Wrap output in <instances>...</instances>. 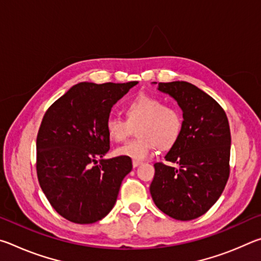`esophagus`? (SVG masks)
<instances>
[{"instance_id":"34e87169","label":"esophagus","mask_w":261,"mask_h":261,"mask_svg":"<svg viewBox=\"0 0 261 261\" xmlns=\"http://www.w3.org/2000/svg\"><path fill=\"white\" fill-rule=\"evenodd\" d=\"M140 165H141V161H138V160H134V161H132V166H134V168L138 167V166H140Z\"/></svg>"}]
</instances>
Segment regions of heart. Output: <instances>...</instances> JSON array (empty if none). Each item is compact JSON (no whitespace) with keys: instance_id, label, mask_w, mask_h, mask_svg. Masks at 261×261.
<instances>
[{"instance_id":"obj_1","label":"heart","mask_w":261,"mask_h":261,"mask_svg":"<svg viewBox=\"0 0 261 261\" xmlns=\"http://www.w3.org/2000/svg\"><path fill=\"white\" fill-rule=\"evenodd\" d=\"M125 118L109 116L106 121V131L115 143L127 139L134 127L139 138L118 147L115 154L132 160H145L151 154L154 145L167 148L179 138L183 118L179 110L173 105L153 94H139L130 100L124 107Z\"/></svg>"}]
</instances>
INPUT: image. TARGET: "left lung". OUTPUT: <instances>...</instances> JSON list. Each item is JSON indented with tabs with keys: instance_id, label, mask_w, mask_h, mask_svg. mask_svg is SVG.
<instances>
[{
	"instance_id": "left-lung-1",
	"label": "left lung",
	"mask_w": 261,
	"mask_h": 261,
	"mask_svg": "<svg viewBox=\"0 0 261 261\" xmlns=\"http://www.w3.org/2000/svg\"><path fill=\"white\" fill-rule=\"evenodd\" d=\"M183 110L179 138L156 162L149 187L154 204L170 218L190 221L204 215L222 194L230 174V127L223 108L188 82L159 83Z\"/></svg>"
}]
</instances>
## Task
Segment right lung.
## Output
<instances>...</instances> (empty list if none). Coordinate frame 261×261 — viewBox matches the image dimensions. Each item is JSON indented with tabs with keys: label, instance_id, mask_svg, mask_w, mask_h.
Returning <instances> with one entry per match:
<instances>
[{
	"label": "right lung",
	"instance_id": "add662e5",
	"mask_svg": "<svg viewBox=\"0 0 261 261\" xmlns=\"http://www.w3.org/2000/svg\"><path fill=\"white\" fill-rule=\"evenodd\" d=\"M138 82L79 83L43 115L37 136L39 184L57 213L73 223L103 219L132 169L127 156L102 159L113 106Z\"/></svg>",
	"mask_w": 261,
	"mask_h": 261
}]
</instances>
